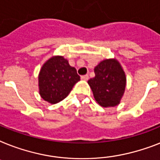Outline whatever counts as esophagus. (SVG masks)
<instances>
[{
    "label": "esophagus",
    "mask_w": 160,
    "mask_h": 160,
    "mask_svg": "<svg viewBox=\"0 0 160 160\" xmlns=\"http://www.w3.org/2000/svg\"><path fill=\"white\" fill-rule=\"evenodd\" d=\"M81 80H89V76H88V75H84V76H81Z\"/></svg>",
    "instance_id": "1"
}]
</instances>
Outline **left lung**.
<instances>
[{"label":"left lung","instance_id":"left-lung-1","mask_svg":"<svg viewBox=\"0 0 160 160\" xmlns=\"http://www.w3.org/2000/svg\"><path fill=\"white\" fill-rule=\"evenodd\" d=\"M95 76L88 80L93 98L103 108L120 103L127 85V76L116 58L102 60L94 68Z\"/></svg>","mask_w":160,"mask_h":160}]
</instances>
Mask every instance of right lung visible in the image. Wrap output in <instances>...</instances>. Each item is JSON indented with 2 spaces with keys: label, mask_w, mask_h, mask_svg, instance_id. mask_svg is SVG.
<instances>
[{
  "label": "right lung",
  "mask_w": 160,
  "mask_h": 160,
  "mask_svg": "<svg viewBox=\"0 0 160 160\" xmlns=\"http://www.w3.org/2000/svg\"><path fill=\"white\" fill-rule=\"evenodd\" d=\"M80 80L76 69L62 56H53L45 62L38 74L39 94L43 100L55 104L67 98Z\"/></svg>",
  "instance_id": "obj_1"
}]
</instances>
